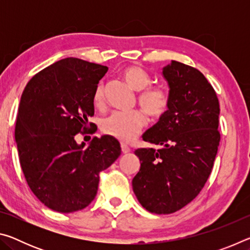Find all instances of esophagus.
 Listing matches in <instances>:
<instances>
[{"label":"esophagus","mask_w":250,"mask_h":250,"mask_svg":"<svg viewBox=\"0 0 250 250\" xmlns=\"http://www.w3.org/2000/svg\"><path fill=\"white\" fill-rule=\"evenodd\" d=\"M121 151H122V153H129V152L131 151V149L130 147L126 146V145H125V143H121Z\"/></svg>","instance_id":"obj_1"}]
</instances>
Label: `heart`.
Returning a JSON list of instances; mask_svg holds the SVG:
<instances>
[{
	"instance_id": "heart-1",
	"label": "heart",
	"mask_w": 250,
	"mask_h": 250,
	"mask_svg": "<svg viewBox=\"0 0 250 250\" xmlns=\"http://www.w3.org/2000/svg\"><path fill=\"white\" fill-rule=\"evenodd\" d=\"M121 75L131 89L139 91L138 104L147 116L158 120L167 115L171 104L170 94L162 86L150 84L151 76L145 69L130 66ZM104 83H99L92 95V103L96 107L104 104ZM146 124V117L141 111L115 112L104 121L103 131L117 140L130 142L140 133Z\"/></svg>"
}]
</instances>
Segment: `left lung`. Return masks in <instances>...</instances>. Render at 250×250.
Returning a JSON list of instances; mask_svg holds the SVG:
<instances>
[{"label": "left lung", "instance_id": "8db88e82", "mask_svg": "<svg viewBox=\"0 0 250 250\" xmlns=\"http://www.w3.org/2000/svg\"><path fill=\"white\" fill-rule=\"evenodd\" d=\"M170 87L167 115L143 134L160 149H138L133 192L146 210L171 214L195 198L213 170L221 133L219 103L200 70L172 61L163 68Z\"/></svg>", "mask_w": 250, "mask_h": 250}]
</instances>
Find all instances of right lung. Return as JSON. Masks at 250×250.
<instances>
[{"label":"right lung","mask_w":250,"mask_h":250,"mask_svg":"<svg viewBox=\"0 0 250 250\" xmlns=\"http://www.w3.org/2000/svg\"><path fill=\"white\" fill-rule=\"evenodd\" d=\"M108 67L79 58L61 59L37 73L21 97L15 125L19 158L29 188L48 208L73 213L98 191L99 174L121 154L110 135L83 149L77 133H95L92 95Z\"/></svg>","instance_id":"right-lung-1"}]
</instances>
